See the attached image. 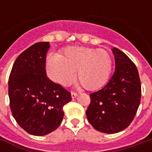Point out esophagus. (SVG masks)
<instances>
[{"instance_id": "obj_1", "label": "esophagus", "mask_w": 152, "mask_h": 152, "mask_svg": "<svg viewBox=\"0 0 152 152\" xmlns=\"http://www.w3.org/2000/svg\"><path fill=\"white\" fill-rule=\"evenodd\" d=\"M71 95H72V99H74V98H76V96L78 95V94L76 92H72L71 93Z\"/></svg>"}]
</instances>
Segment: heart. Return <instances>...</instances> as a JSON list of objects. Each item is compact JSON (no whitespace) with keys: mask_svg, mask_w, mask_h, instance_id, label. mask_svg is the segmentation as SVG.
<instances>
[{"mask_svg":"<svg viewBox=\"0 0 152 152\" xmlns=\"http://www.w3.org/2000/svg\"><path fill=\"white\" fill-rule=\"evenodd\" d=\"M112 70L111 54L102 49L71 46L60 55L50 53L46 59V72L54 82L62 86L72 83L76 77L90 90L99 89L108 80Z\"/></svg>","mask_w":152,"mask_h":152,"instance_id":"obj_1","label":"heart"}]
</instances>
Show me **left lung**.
Segmentation results:
<instances>
[{
    "mask_svg": "<svg viewBox=\"0 0 152 152\" xmlns=\"http://www.w3.org/2000/svg\"><path fill=\"white\" fill-rule=\"evenodd\" d=\"M112 52L115 70L102 89L89 94L86 110L89 124L105 134L124 130L134 120L141 100V81L137 66L117 48Z\"/></svg>",
    "mask_w": 152,
    "mask_h": 152,
    "instance_id": "1",
    "label": "left lung"
}]
</instances>
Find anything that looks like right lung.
Here are the masks:
<instances>
[{"instance_id": "add662e5", "label": "right lung", "mask_w": 152, "mask_h": 152, "mask_svg": "<svg viewBox=\"0 0 152 152\" xmlns=\"http://www.w3.org/2000/svg\"><path fill=\"white\" fill-rule=\"evenodd\" d=\"M49 42H37L15 60L9 77V98L12 115L28 134L43 136L58 127L63 106L71 93L50 80L45 72Z\"/></svg>"}]
</instances>
